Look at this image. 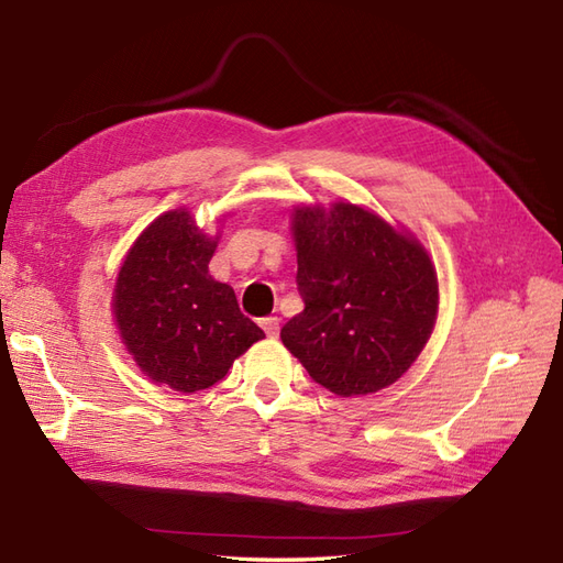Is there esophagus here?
<instances>
[{
    "label": "esophagus",
    "mask_w": 563,
    "mask_h": 563,
    "mask_svg": "<svg viewBox=\"0 0 563 563\" xmlns=\"http://www.w3.org/2000/svg\"><path fill=\"white\" fill-rule=\"evenodd\" d=\"M260 324H263V329H265V334L267 336H277L279 334V318H274V314H272V318H265L263 322H260Z\"/></svg>",
    "instance_id": "1"
}]
</instances>
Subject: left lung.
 Returning a JSON list of instances; mask_svg holds the SVG:
<instances>
[{
    "mask_svg": "<svg viewBox=\"0 0 563 563\" xmlns=\"http://www.w3.org/2000/svg\"><path fill=\"white\" fill-rule=\"evenodd\" d=\"M296 284L303 298L282 341L336 396L394 385L437 322L440 286L428 251L351 202L294 210Z\"/></svg>",
    "mask_w": 563,
    "mask_h": 563,
    "instance_id": "8db88e82",
    "label": "left lung"
}]
</instances>
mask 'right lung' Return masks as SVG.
<instances>
[{"label":"right lung","mask_w":563,"mask_h":563,"mask_svg":"<svg viewBox=\"0 0 563 563\" xmlns=\"http://www.w3.org/2000/svg\"><path fill=\"white\" fill-rule=\"evenodd\" d=\"M217 239L188 210L164 212L135 239L114 286V320L135 365L181 394L212 387L265 336L234 289L212 279Z\"/></svg>","instance_id":"1"}]
</instances>
